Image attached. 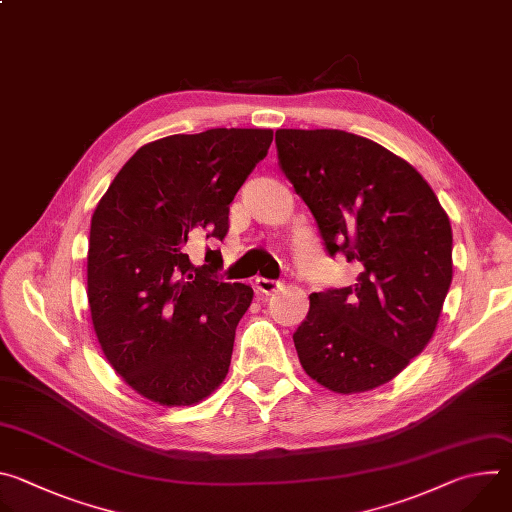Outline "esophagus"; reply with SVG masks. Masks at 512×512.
Wrapping results in <instances>:
<instances>
[{
	"mask_svg": "<svg viewBox=\"0 0 512 512\" xmlns=\"http://www.w3.org/2000/svg\"><path fill=\"white\" fill-rule=\"evenodd\" d=\"M255 287H257V291L259 294H265V296H271V294H275V291L281 287V283L279 281H275V279H265V277H257L255 279Z\"/></svg>",
	"mask_w": 512,
	"mask_h": 512,
	"instance_id": "34e87169",
	"label": "esophagus"
}]
</instances>
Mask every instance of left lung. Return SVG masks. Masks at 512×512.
Instances as JSON below:
<instances>
[{
	"label": "left lung",
	"instance_id": "obj_1",
	"mask_svg": "<svg viewBox=\"0 0 512 512\" xmlns=\"http://www.w3.org/2000/svg\"><path fill=\"white\" fill-rule=\"evenodd\" d=\"M279 164L354 285L310 296L294 334L308 377L354 395L395 379L431 340L452 283V225L423 176L340 129H277Z\"/></svg>",
	"mask_w": 512,
	"mask_h": 512
}]
</instances>
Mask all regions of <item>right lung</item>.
I'll use <instances>...</instances> for the list:
<instances>
[{
  "mask_svg": "<svg viewBox=\"0 0 512 512\" xmlns=\"http://www.w3.org/2000/svg\"><path fill=\"white\" fill-rule=\"evenodd\" d=\"M271 141V129L239 127L150 141L93 212V328L115 373L148 401L196 405L229 373L253 289L218 281V251L194 265L186 247L204 233L225 239L229 206Z\"/></svg>",
  "mask_w": 512,
  "mask_h": 512,
  "instance_id": "add662e5",
  "label": "right lung"
}]
</instances>
